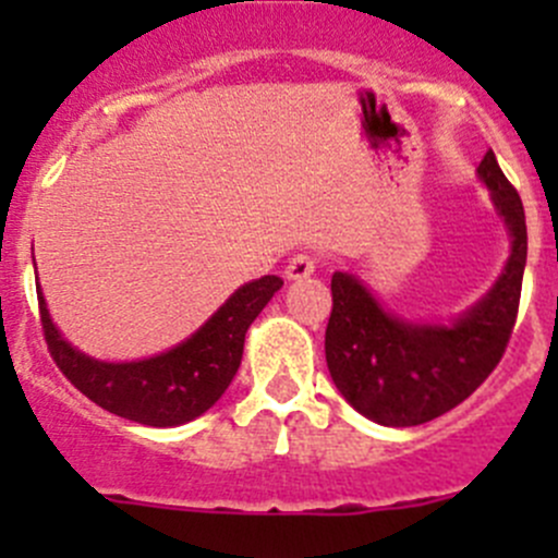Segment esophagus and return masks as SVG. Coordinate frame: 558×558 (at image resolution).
<instances>
[{
  "label": "esophagus",
  "instance_id": "obj_1",
  "mask_svg": "<svg viewBox=\"0 0 558 558\" xmlns=\"http://www.w3.org/2000/svg\"><path fill=\"white\" fill-rule=\"evenodd\" d=\"M315 267H318V258H315L313 253H296V256L289 262V267H286V278L289 280L311 278Z\"/></svg>",
  "mask_w": 558,
  "mask_h": 558
}]
</instances>
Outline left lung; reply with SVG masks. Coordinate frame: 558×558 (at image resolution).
<instances>
[{
	"instance_id": "8db88e82",
	"label": "left lung",
	"mask_w": 558,
	"mask_h": 558,
	"mask_svg": "<svg viewBox=\"0 0 558 558\" xmlns=\"http://www.w3.org/2000/svg\"><path fill=\"white\" fill-rule=\"evenodd\" d=\"M508 227L510 258L494 289L453 324H410L378 305L348 272L331 275L326 364L353 410L384 426H418L464 402L502 359L513 335L526 267L519 191L488 150L477 167Z\"/></svg>"
}]
</instances>
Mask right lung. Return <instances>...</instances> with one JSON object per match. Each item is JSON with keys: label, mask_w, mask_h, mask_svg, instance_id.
<instances>
[{"label": "right lung", "mask_w": 558, "mask_h": 558, "mask_svg": "<svg viewBox=\"0 0 558 558\" xmlns=\"http://www.w3.org/2000/svg\"><path fill=\"white\" fill-rule=\"evenodd\" d=\"M283 286L264 275L240 286L205 326L185 342L143 362H99L72 348L50 320L43 291H37L39 320L56 367L92 402L121 418L145 426H180L194 421L221 399L243 359L245 331Z\"/></svg>", "instance_id": "1"}]
</instances>
